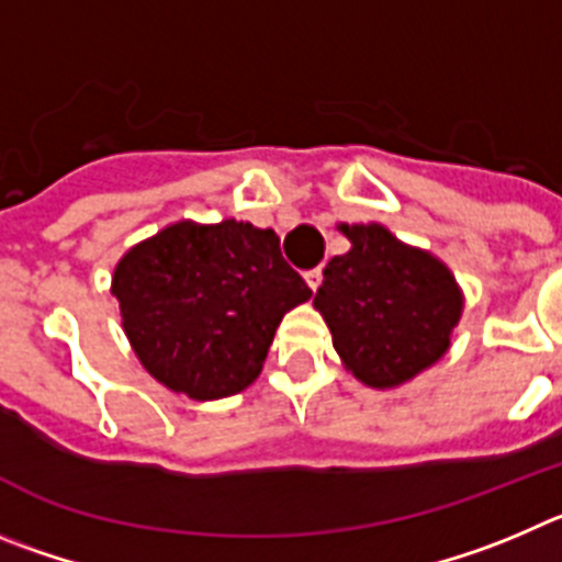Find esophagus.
I'll return each instance as SVG.
<instances>
[{"instance_id":"1","label":"esophagus","mask_w":562,"mask_h":562,"mask_svg":"<svg viewBox=\"0 0 562 562\" xmlns=\"http://www.w3.org/2000/svg\"><path fill=\"white\" fill-rule=\"evenodd\" d=\"M305 282L307 285H311V291H316L318 285H322V269H311V271H305Z\"/></svg>"}]
</instances>
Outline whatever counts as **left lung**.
Masks as SVG:
<instances>
[{"label":"left lung","mask_w":562,"mask_h":562,"mask_svg":"<svg viewBox=\"0 0 562 562\" xmlns=\"http://www.w3.org/2000/svg\"><path fill=\"white\" fill-rule=\"evenodd\" d=\"M352 249L327 262L313 296L333 347L367 386H397L445 356L462 293L437 257L378 224L341 226Z\"/></svg>","instance_id":"8db88e82"}]
</instances>
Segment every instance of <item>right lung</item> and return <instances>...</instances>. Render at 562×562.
Returning <instances> with one entry per match:
<instances>
[{
  "instance_id": "obj_1",
  "label": "right lung",
  "mask_w": 562,
  "mask_h": 562,
  "mask_svg": "<svg viewBox=\"0 0 562 562\" xmlns=\"http://www.w3.org/2000/svg\"><path fill=\"white\" fill-rule=\"evenodd\" d=\"M111 293L143 367L193 401L244 392L282 316L311 300L280 237L244 221L161 229L117 262Z\"/></svg>"
}]
</instances>
